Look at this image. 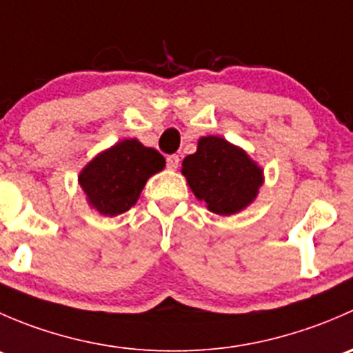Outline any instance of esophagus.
<instances>
[{
  "mask_svg": "<svg viewBox=\"0 0 353 353\" xmlns=\"http://www.w3.org/2000/svg\"><path fill=\"white\" fill-rule=\"evenodd\" d=\"M167 167H169V169H177V167H179V155L167 157Z\"/></svg>",
  "mask_w": 353,
  "mask_h": 353,
  "instance_id": "34e87169",
  "label": "esophagus"
}]
</instances>
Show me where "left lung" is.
<instances>
[{
  "mask_svg": "<svg viewBox=\"0 0 353 353\" xmlns=\"http://www.w3.org/2000/svg\"><path fill=\"white\" fill-rule=\"evenodd\" d=\"M194 196L216 215H232L251 205L263 186V169L243 148L220 137L199 138L194 154L183 160Z\"/></svg>",
  "mask_w": 353,
  "mask_h": 353,
  "instance_id": "obj_1",
  "label": "left lung"
}]
</instances>
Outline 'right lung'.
Listing matches in <instances>:
<instances>
[{
	"label": "right lung",
	"instance_id": "1",
	"mask_svg": "<svg viewBox=\"0 0 353 353\" xmlns=\"http://www.w3.org/2000/svg\"><path fill=\"white\" fill-rule=\"evenodd\" d=\"M165 167V159L138 140H123L90 160L78 176L92 208L105 216L128 212L140 198L148 177Z\"/></svg>",
	"mask_w": 353,
	"mask_h": 353
}]
</instances>
